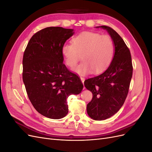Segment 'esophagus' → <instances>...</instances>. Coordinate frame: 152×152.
I'll return each instance as SVG.
<instances>
[{
	"label": "esophagus",
	"instance_id": "esophagus-1",
	"mask_svg": "<svg viewBox=\"0 0 152 152\" xmlns=\"http://www.w3.org/2000/svg\"><path fill=\"white\" fill-rule=\"evenodd\" d=\"M80 80H81L82 82V83H83V84H84V80H85V79H84V77H80Z\"/></svg>",
	"mask_w": 152,
	"mask_h": 152
}]
</instances>
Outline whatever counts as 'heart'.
Returning a JSON list of instances; mask_svg holds the SVG:
<instances>
[{
    "instance_id": "heart-1",
    "label": "heart",
    "mask_w": 152,
    "mask_h": 152,
    "mask_svg": "<svg viewBox=\"0 0 152 152\" xmlns=\"http://www.w3.org/2000/svg\"><path fill=\"white\" fill-rule=\"evenodd\" d=\"M72 44H65L61 53L66 65L73 68L80 60L82 61L74 71L80 75H86L93 70L94 73H100L111 64L114 55V43L108 35L84 31L72 39Z\"/></svg>"
}]
</instances>
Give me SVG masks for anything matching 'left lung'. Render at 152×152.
<instances>
[{
    "instance_id": "8db88e82",
    "label": "left lung",
    "mask_w": 152,
    "mask_h": 152,
    "mask_svg": "<svg viewBox=\"0 0 152 152\" xmlns=\"http://www.w3.org/2000/svg\"><path fill=\"white\" fill-rule=\"evenodd\" d=\"M106 30L114 43V56L108 68L102 74L84 81L93 98L87 105L88 115L95 121L111 117L122 107L126 99L132 75L130 50L117 32L107 26Z\"/></svg>"
}]
</instances>
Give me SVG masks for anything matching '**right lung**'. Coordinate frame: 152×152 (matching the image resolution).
<instances>
[{"instance_id":"right-lung-1","label":"right lung","mask_w":152,"mask_h":152,"mask_svg":"<svg viewBox=\"0 0 152 152\" xmlns=\"http://www.w3.org/2000/svg\"><path fill=\"white\" fill-rule=\"evenodd\" d=\"M73 29L47 27L29 40L23 58V80L28 98L39 113L59 119L68 112L66 99L79 94L83 84L63 63L61 48Z\"/></svg>"}]
</instances>
